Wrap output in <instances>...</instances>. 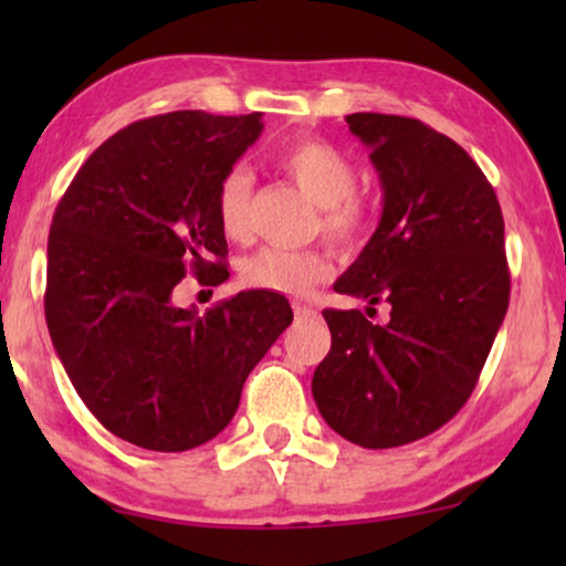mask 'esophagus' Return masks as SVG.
<instances>
[{
	"label": "esophagus",
	"instance_id": "1",
	"mask_svg": "<svg viewBox=\"0 0 566 566\" xmlns=\"http://www.w3.org/2000/svg\"><path fill=\"white\" fill-rule=\"evenodd\" d=\"M293 312H296V316L301 319V316H314L316 312L312 306H306V304H293Z\"/></svg>",
	"mask_w": 566,
	"mask_h": 566
}]
</instances>
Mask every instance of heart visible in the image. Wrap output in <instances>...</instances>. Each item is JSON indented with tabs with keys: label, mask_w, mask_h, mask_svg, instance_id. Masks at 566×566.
I'll use <instances>...</instances> for the list:
<instances>
[{
	"label": "heart",
	"mask_w": 566,
	"mask_h": 566,
	"mask_svg": "<svg viewBox=\"0 0 566 566\" xmlns=\"http://www.w3.org/2000/svg\"><path fill=\"white\" fill-rule=\"evenodd\" d=\"M275 165L306 192L316 206V227L345 247L360 244L374 227V206L355 192L358 169L335 144L322 138H293L275 151ZM252 172L244 165L229 167L216 185V221L223 237L244 242L250 237ZM335 273L324 247H262L242 262V281L252 289L304 296Z\"/></svg>",
	"instance_id": "b5f03b06"
}]
</instances>
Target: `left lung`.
I'll return each mask as SVG.
<instances>
[{
	"label": "left lung",
	"instance_id": "left-lung-1",
	"mask_svg": "<svg viewBox=\"0 0 566 566\" xmlns=\"http://www.w3.org/2000/svg\"><path fill=\"white\" fill-rule=\"evenodd\" d=\"M370 149L384 211L337 293L386 300L374 325L358 308H324L332 347L312 378L324 422L363 448L415 443L474 391L510 304L505 221L490 180L453 138L417 118L353 113Z\"/></svg>",
	"mask_w": 566,
	"mask_h": 566
}]
</instances>
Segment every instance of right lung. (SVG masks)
<instances>
[{
    "label": "right lung",
    "instance_id": "right-lung-1",
    "mask_svg": "<svg viewBox=\"0 0 566 566\" xmlns=\"http://www.w3.org/2000/svg\"><path fill=\"white\" fill-rule=\"evenodd\" d=\"M260 134L262 113L136 120L90 154L53 213L51 343L103 428L146 451L219 436L293 319L273 291H242L203 316L172 298L188 270L203 285L229 277L216 185Z\"/></svg>",
    "mask_w": 566,
    "mask_h": 566
}]
</instances>
